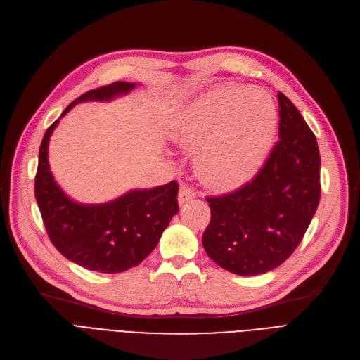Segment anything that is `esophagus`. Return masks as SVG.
I'll return each instance as SVG.
<instances>
[{
  "mask_svg": "<svg viewBox=\"0 0 360 360\" xmlns=\"http://www.w3.org/2000/svg\"><path fill=\"white\" fill-rule=\"evenodd\" d=\"M194 197H195V191L194 190L188 188V186H181L179 194H178V202H179V205H184V202L193 200Z\"/></svg>",
  "mask_w": 360,
  "mask_h": 360,
  "instance_id": "obj_1",
  "label": "esophagus"
}]
</instances>
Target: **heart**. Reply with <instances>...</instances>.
I'll use <instances>...</instances> for the list:
<instances>
[{
	"mask_svg": "<svg viewBox=\"0 0 360 360\" xmlns=\"http://www.w3.org/2000/svg\"><path fill=\"white\" fill-rule=\"evenodd\" d=\"M276 105L257 88L222 86L193 103L179 116L175 138L197 148L200 176L219 190L252 178L272 147Z\"/></svg>",
	"mask_w": 360,
	"mask_h": 360,
	"instance_id": "obj_1",
	"label": "heart"
}]
</instances>
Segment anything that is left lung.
I'll return each mask as SVG.
<instances>
[{"label": "left lung", "instance_id": "1", "mask_svg": "<svg viewBox=\"0 0 360 360\" xmlns=\"http://www.w3.org/2000/svg\"><path fill=\"white\" fill-rule=\"evenodd\" d=\"M279 141L240 190L209 197L202 247L219 266L243 276L266 274L300 244L321 198V155L300 112L278 92Z\"/></svg>", "mask_w": 360, "mask_h": 360}]
</instances>
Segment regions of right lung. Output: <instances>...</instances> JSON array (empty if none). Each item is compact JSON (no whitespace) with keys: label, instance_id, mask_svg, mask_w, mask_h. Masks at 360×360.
Returning a JSON list of instances; mask_svg holds the SVG:
<instances>
[{"label":"right lung","instance_id":"1","mask_svg":"<svg viewBox=\"0 0 360 360\" xmlns=\"http://www.w3.org/2000/svg\"><path fill=\"white\" fill-rule=\"evenodd\" d=\"M138 84L115 82L76 98L46 129L39 147L35 197L44 225L54 247L79 266L117 274L138 266L158 245L178 207V184L131 190L101 205L72 200L54 181L49 162L50 136L73 105L86 101H112L127 96Z\"/></svg>","mask_w":360,"mask_h":360}]
</instances>
